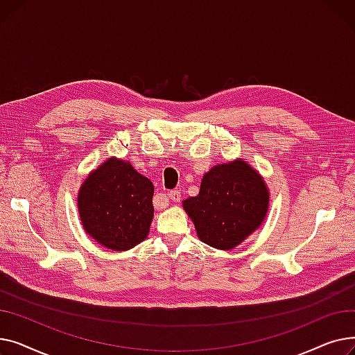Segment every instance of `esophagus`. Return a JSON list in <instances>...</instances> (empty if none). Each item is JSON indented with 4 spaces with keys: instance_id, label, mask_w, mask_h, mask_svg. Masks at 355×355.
I'll list each match as a JSON object with an SVG mask.
<instances>
[{
    "instance_id": "34e87169",
    "label": "esophagus",
    "mask_w": 355,
    "mask_h": 355,
    "mask_svg": "<svg viewBox=\"0 0 355 355\" xmlns=\"http://www.w3.org/2000/svg\"><path fill=\"white\" fill-rule=\"evenodd\" d=\"M166 196L170 197L174 202H180V200H181V194H180V191H178V190H173V191L168 193Z\"/></svg>"
}]
</instances>
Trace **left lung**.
<instances>
[{
    "mask_svg": "<svg viewBox=\"0 0 355 355\" xmlns=\"http://www.w3.org/2000/svg\"><path fill=\"white\" fill-rule=\"evenodd\" d=\"M269 189L243 158L214 165L200 193L182 201L198 239L214 249L232 250L254 233L269 210Z\"/></svg>",
    "mask_w": 355,
    "mask_h": 355,
    "instance_id": "obj_1",
    "label": "left lung"
}]
</instances>
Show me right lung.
Masks as SVG:
<instances>
[{
	"label": "right lung",
	"instance_id": "right-lung-1",
	"mask_svg": "<svg viewBox=\"0 0 355 355\" xmlns=\"http://www.w3.org/2000/svg\"><path fill=\"white\" fill-rule=\"evenodd\" d=\"M154 185L129 161L110 157L89 173L78 193L85 232L109 250L125 252L149 234Z\"/></svg>",
	"mask_w": 355,
	"mask_h": 355
}]
</instances>
